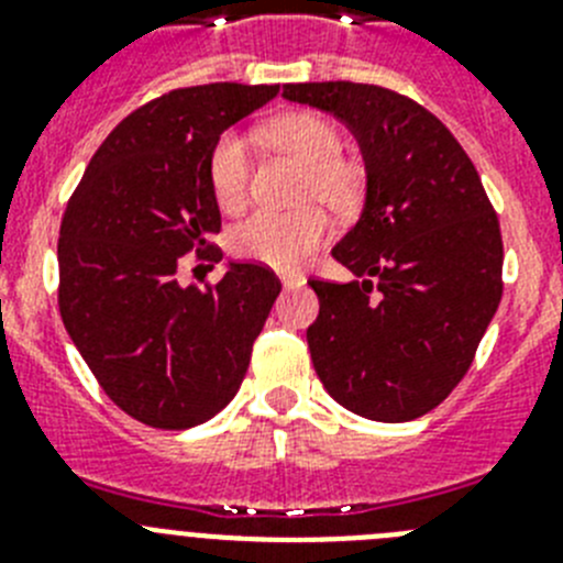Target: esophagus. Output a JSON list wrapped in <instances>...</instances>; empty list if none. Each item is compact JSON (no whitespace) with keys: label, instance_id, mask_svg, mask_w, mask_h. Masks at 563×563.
<instances>
[{"label":"esophagus","instance_id":"34e87169","mask_svg":"<svg viewBox=\"0 0 563 563\" xmlns=\"http://www.w3.org/2000/svg\"><path fill=\"white\" fill-rule=\"evenodd\" d=\"M305 282L307 278L301 276V273H285V276H282V285H285V290H296V287H301Z\"/></svg>","mask_w":563,"mask_h":563}]
</instances>
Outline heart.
<instances>
[{
    "mask_svg": "<svg viewBox=\"0 0 563 563\" xmlns=\"http://www.w3.org/2000/svg\"><path fill=\"white\" fill-rule=\"evenodd\" d=\"M276 148L305 166L298 202H324L335 217H352L366 197V168L341 154V134L316 112H287L265 126ZM208 186L220 211L239 213L251 194V154L242 134L225 132L208 154ZM327 239V217L307 206L292 213L256 211L228 236L231 253L247 262L292 271Z\"/></svg>",
    "mask_w": 563,
    "mask_h": 563,
    "instance_id": "1",
    "label": "heart"
}]
</instances>
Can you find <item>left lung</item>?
<instances>
[{"mask_svg": "<svg viewBox=\"0 0 563 563\" xmlns=\"http://www.w3.org/2000/svg\"><path fill=\"white\" fill-rule=\"evenodd\" d=\"M282 96L335 114L366 161L361 220L332 247L362 282L310 278L312 366L343 409L417 420L456 389L499 307V217L465 148L411 98L352 81Z\"/></svg>", "mask_w": 563, "mask_h": 563, "instance_id": "obj_1", "label": "left lung"}]
</instances>
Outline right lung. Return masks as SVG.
<instances>
[{
    "label": "right lung",
    "instance_id": "1",
    "mask_svg": "<svg viewBox=\"0 0 563 563\" xmlns=\"http://www.w3.org/2000/svg\"><path fill=\"white\" fill-rule=\"evenodd\" d=\"M267 84L172 89L134 109L92 154L58 231V310L118 409L163 431L211 420L242 386L282 282L231 262L217 285H180L186 253L220 262L208 154L276 98Z\"/></svg>",
    "mask_w": 563,
    "mask_h": 563
}]
</instances>
